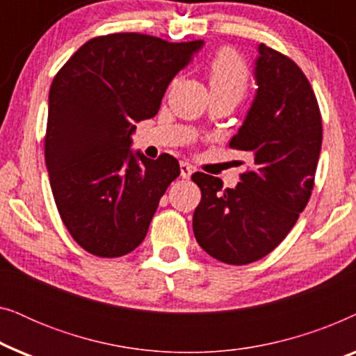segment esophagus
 <instances>
[{
  "mask_svg": "<svg viewBox=\"0 0 356 356\" xmlns=\"http://www.w3.org/2000/svg\"><path fill=\"white\" fill-rule=\"evenodd\" d=\"M179 170H181V177H183L184 179H188V178L193 175V172H194V168H193L189 163H186V162L179 163Z\"/></svg>",
  "mask_w": 356,
  "mask_h": 356,
  "instance_id": "obj_1",
  "label": "esophagus"
}]
</instances>
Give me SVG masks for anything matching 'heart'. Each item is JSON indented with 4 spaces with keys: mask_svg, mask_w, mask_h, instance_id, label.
<instances>
[{
    "mask_svg": "<svg viewBox=\"0 0 356 356\" xmlns=\"http://www.w3.org/2000/svg\"><path fill=\"white\" fill-rule=\"evenodd\" d=\"M212 95H230L240 102L250 87V71L243 58L232 48H223L209 65Z\"/></svg>",
    "mask_w": 356,
    "mask_h": 356,
    "instance_id": "b5f03b06",
    "label": "heart"
}]
</instances>
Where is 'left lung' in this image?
Returning a JSON list of instances; mask_svg holds the SVG:
<instances>
[{
    "instance_id": "8db88e82",
    "label": "left lung",
    "mask_w": 356,
    "mask_h": 356,
    "mask_svg": "<svg viewBox=\"0 0 356 356\" xmlns=\"http://www.w3.org/2000/svg\"><path fill=\"white\" fill-rule=\"evenodd\" d=\"M256 99L230 147L250 160L235 189L196 172L193 216L199 246L232 266L259 261L285 240L308 204L323 144V120L308 77L293 60L261 43ZM243 163V162H241Z\"/></svg>"
}]
</instances>
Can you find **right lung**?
<instances>
[{"instance_id": "1", "label": "right lung", "mask_w": 356, "mask_h": 356, "mask_svg": "<svg viewBox=\"0 0 356 356\" xmlns=\"http://www.w3.org/2000/svg\"><path fill=\"white\" fill-rule=\"evenodd\" d=\"M202 40L172 43L138 32L86 42L56 72L48 95L45 162L56 209L82 250L120 257L136 250L179 163L131 152L136 123L162 97Z\"/></svg>"}]
</instances>
